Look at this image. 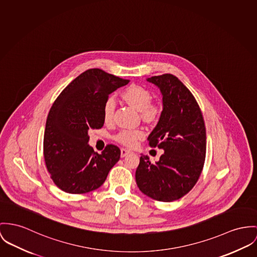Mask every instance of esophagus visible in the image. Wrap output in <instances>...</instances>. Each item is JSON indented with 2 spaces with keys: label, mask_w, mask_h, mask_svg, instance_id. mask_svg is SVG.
<instances>
[{
  "label": "esophagus",
  "mask_w": 257,
  "mask_h": 257,
  "mask_svg": "<svg viewBox=\"0 0 257 257\" xmlns=\"http://www.w3.org/2000/svg\"><path fill=\"white\" fill-rule=\"evenodd\" d=\"M129 154H131V151H130V150L121 149V151H120V156H121V158H125V157L128 156Z\"/></svg>",
  "instance_id": "esophagus-1"
}]
</instances>
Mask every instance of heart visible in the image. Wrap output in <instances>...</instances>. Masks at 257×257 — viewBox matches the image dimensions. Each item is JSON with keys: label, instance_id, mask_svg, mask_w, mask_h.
Returning a JSON list of instances; mask_svg holds the SVG:
<instances>
[{"label": "heart", "instance_id": "heart-1", "mask_svg": "<svg viewBox=\"0 0 257 257\" xmlns=\"http://www.w3.org/2000/svg\"><path fill=\"white\" fill-rule=\"evenodd\" d=\"M121 99L140 111L142 117L146 121H149V122L155 121L160 115L161 108L158 106V104L151 103L152 95L150 91L142 86H139V85L129 86L121 94ZM114 108H115L114 100L112 99H106L102 107V115L105 123H110L112 121L113 114H114ZM144 136H145V132L142 129L122 130L116 136V140L119 143L125 146L133 147L137 144L138 140L143 138Z\"/></svg>", "mask_w": 257, "mask_h": 257}]
</instances>
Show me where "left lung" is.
Instances as JSON below:
<instances>
[{
    "instance_id": "8db88e82",
    "label": "left lung",
    "mask_w": 257,
    "mask_h": 257,
    "mask_svg": "<svg viewBox=\"0 0 257 257\" xmlns=\"http://www.w3.org/2000/svg\"><path fill=\"white\" fill-rule=\"evenodd\" d=\"M147 81L160 90L163 106L148 141L164 154L155 164L142 155L135 177L143 194L168 202L184 197L198 182L206 152L205 125L195 97L176 76Z\"/></svg>"
}]
</instances>
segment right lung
Returning a JSON list of instances; mask_svg holds the SVG:
<instances>
[{
    "label": "right lung",
    "mask_w": 257,
    "mask_h": 257,
    "mask_svg": "<svg viewBox=\"0 0 257 257\" xmlns=\"http://www.w3.org/2000/svg\"><path fill=\"white\" fill-rule=\"evenodd\" d=\"M128 83L99 68L89 69L69 83L52 105L44 158L51 178L63 192L85 194L98 189L118 161V147L107 145L101 154L95 153L88 145V132L103 126L105 100Z\"/></svg>",
    "instance_id": "obj_1"
}]
</instances>
